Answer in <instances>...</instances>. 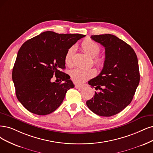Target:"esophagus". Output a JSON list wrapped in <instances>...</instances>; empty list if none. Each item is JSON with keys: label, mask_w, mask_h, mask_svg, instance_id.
I'll use <instances>...</instances> for the list:
<instances>
[{"label": "esophagus", "mask_w": 153, "mask_h": 153, "mask_svg": "<svg viewBox=\"0 0 153 153\" xmlns=\"http://www.w3.org/2000/svg\"><path fill=\"white\" fill-rule=\"evenodd\" d=\"M83 87H84L83 85H79V84H76L75 86V88L76 89H82Z\"/></svg>", "instance_id": "obj_1"}]
</instances>
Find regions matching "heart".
<instances>
[{"label":"heart","instance_id":"obj_1","mask_svg":"<svg viewBox=\"0 0 153 153\" xmlns=\"http://www.w3.org/2000/svg\"><path fill=\"white\" fill-rule=\"evenodd\" d=\"M81 48L84 53L93 58L94 64L98 68L103 67L105 59L102 56H98L100 52V45L93 39L86 38L83 40L81 44ZM74 48L73 47L67 50L64 56V60L66 65L69 67L73 65V55L74 53ZM96 74V71L93 69H82L76 68L70 72V76L72 80L77 83L81 84L86 82L90 78Z\"/></svg>","mask_w":153,"mask_h":153}]
</instances>
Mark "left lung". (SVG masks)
Segmentation results:
<instances>
[{"label":"left lung","instance_id":"left-lung-1","mask_svg":"<svg viewBox=\"0 0 153 153\" xmlns=\"http://www.w3.org/2000/svg\"><path fill=\"white\" fill-rule=\"evenodd\" d=\"M91 38L105 47V62L100 74L88 82L98 92L86 105L95 114L111 117L133 99L140 81L137 57L129 45L115 35H92Z\"/></svg>","mask_w":153,"mask_h":153}]
</instances>
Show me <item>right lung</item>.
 Returning a JSON list of instances; mask_svg holds the SVG:
<instances>
[{"mask_svg": "<svg viewBox=\"0 0 153 153\" xmlns=\"http://www.w3.org/2000/svg\"><path fill=\"white\" fill-rule=\"evenodd\" d=\"M84 36L45 31L22 44L12 78L17 98L26 110L45 115L59 108L67 90L74 87L70 76L60 71L65 68V53ZM53 75L59 83L51 81Z\"/></svg>", "mask_w": 153, "mask_h": 153, "instance_id": "1", "label": "right lung"}]
</instances>
